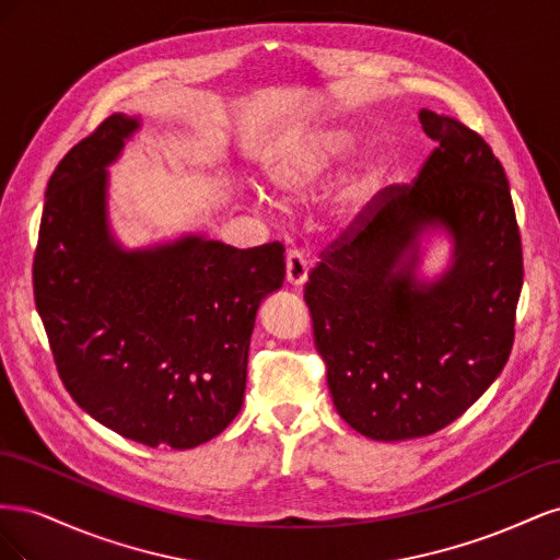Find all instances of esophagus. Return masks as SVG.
Wrapping results in <instances>:
<instances>
[{
	"mask_svg": "<svg viewBox=\"0 0 560 560\" xmlns=\"http://www.w3.org/2000/svg\"><path fill=\"white\" fill-rule=\"evenodd\" d=\"M308 280V259L303 257V252L290 249L287 252V282L301 287Z\"/></svg>",
	"mask_w": 560,
	"mask_h": 560,
	"instance_id": "obj_1",
	"label": "esophagus"
}]
</instances>
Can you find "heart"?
I'll return each mask as SVG.
<instances>
[{"instance_id":"obj_1","label":"heart","mask_w":560,"mask_h":560,"mask_svg":"<svg viewBox=\"0 0 560 560\" xmlns=\"http://www.w3.org/2000/svg\"><path fill=\"white\" fill-rule=\"evenodd\" d=\"M354 144L352 132L331 121H317L294 128L270 144L264 156V175L284 200L308 198ZM376 167L350 177L334 200V214L350 222L364 206L374 184Z\"/></svg>"}]
</instances>
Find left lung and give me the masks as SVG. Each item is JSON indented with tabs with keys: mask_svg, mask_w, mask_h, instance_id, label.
<instances>
[{
	"mask_svg": "<svg viewBox=\"0 0 560 560\" xmlns=\"http://www.w3.org/2000/svg\"><path fill=\"white\" fill-rule=\"evenodd\" d=\"M436 142L413 184L383 189L319 254L303 299L338 416L376 442L444 430L510 360L523 252L504 167L479 132L420 112ZM444 228L454 261L415 276L421 233Z\"/></svg>",
	"mask_w": 560,
	"mask_h": 560,
	"instance_id": "obj_1",
	"label": "left lung"
}]
</instances>
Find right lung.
<instances>
[{
	"label": "right lung",
	"mask_w": 560,
	"mask_h": 560,
	"mask_svg": "<svg viewBox=\"0 0 560 560\" xmlns=\"http://www.w3.org/2000/svg\"><path fill=\"white\" fill-rule=\"evenodd\" d=\"M140 118L112 114L46 186L35 301L67 393L105 428L186 451L238 416L259 303L282 287L284 247L206 235L124 249L107 224V171Z\"/></svg>",
	"instance_id": "obj_1"
}]
</instances>
